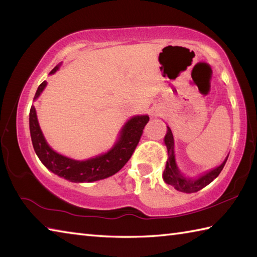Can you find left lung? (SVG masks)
Instances as JSON below:
<instances>
[{"instance_id": "left-lung-1", "label": "left lung", "mask_w": 257, "mask_h": 257, "mask_svg": "<svg viewBox=\"0 0 257 257\" xmlns=\"http://www.w3.org/2000/svg\"><path fill=\"white\" fill-rule=\"evenodd\" d=\"M165 144L168 149V160L166 165V170L163 172V180H165L166 183L172 185V187L180 191V192H185V193H192L196 192L201 189L206 187L207 184L211 183L213 180H214L225 166V161L222 163L220 167L213 169L210 172H207L204 176L196 180H191L188 178H184L181 173H180L179 169L176 165V159H174V151H173V136L171 129L168 127V133L165 137Z\"/></svg>"}]
</instances>
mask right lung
<instances>
[{
	"instance_id": "add662e5",
	"label": "right lung",
	"mask_w": 257,
	"mask_h": 257,
	"mask_svg": "<svg viewBox=\"0 0 257 257\" xmlns=\"http://www.w3.org/2000/svg\"><path fill=\"white\" fill-rule=\"evenodd\" d=\"M57 69L58 66L54 68L51 74L55 73ZM45 86L46 81H43L38 86L34 99L41 95ZM148 121V116H136L132 118L123 125L120 138L111 150L105 155L85 161H78L58 155L47 145L38 125L34 106H32L30 110L31 138L37 157L52 172L72 182H92L117 173L132 158L143 136L145 125Z\"/></svg>"
}]
</instances>
